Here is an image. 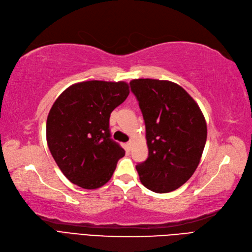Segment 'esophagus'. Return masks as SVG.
Listing matches in <instances>:
<instances>
[{"mask_svg": "<svg viewBox=\"0 0 252 252\" xmlns=\"http://www.w3.org/2000/svg\"><path fill=\"white\" fill-rule=\"evenodd\" d=\"M132 145H133V142H132V141H130V142H128V143L126 144V147H127V149H128V150H131V149H132Z\"/></svg>", "mask_w": 252, "mask_h": 252, "instance_id": "1", "label": "esophagus"}]
</instances>
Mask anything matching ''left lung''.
Returning a JSON list of instances; mask_svg holds the SVG:
<instances>
[{"label":"left lung","mask_w":252,"mask_h":252,"mask_svg":"<svg viewBox=\"0 0 252 252\" xmlns=\"http://www.w3.org/2000/svg\"><path fill=\"white\" fill-rule=\"evenodd\" d=\"M130 88L146 126L149 155L136 164L141 182L152 192L180 188L197 169L207 128L198 104L180 85L158 79H133Z\"/></svg>","instance_id":"left-lung-1"}]
</instances>
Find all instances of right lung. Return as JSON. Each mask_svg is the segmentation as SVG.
Masks as SVG:
<instances>
[{"label":"right lung","instance_id":"1","mask_svg":"<svg viewBox=\"0 0 252 252\" xmlns=\"http://www.w3.org/2000/svg\"><path fill=\"white\" fill-rule=\"evenodd\" d=\"M129 94L124 81H83L62 93L47 119V143L63 175L94 189L111 178L125 150L109 131L111 111Z\"/></svg>","mask_w":252,"mask_h":252}]
</instances>
